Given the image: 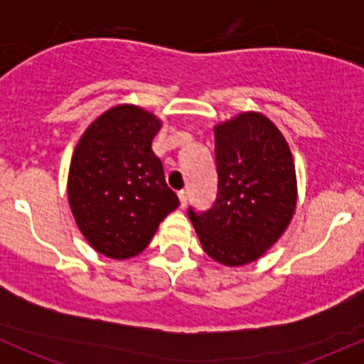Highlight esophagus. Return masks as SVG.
Here are the masks:
<instances>
[{"mask_svg": "<svg viewBox=\"0 0 364 364\" xmlns=\"http://www.w3.org/2000/svg\"><path fill=\"white\" fill-rule=\"evenodd\" d=\"M178 196H179V203H181V208H186V204H188V192H186V190H181Z\"/></svg>", "mask_w": 364, "mask_h": 364, "instance_id": "obj_1", "label": "esophagus"}]
</instances>
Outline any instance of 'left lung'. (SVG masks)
I'll list each match as a JSON object with an SVG mask.
<instances>
[{
  "label": "left lung",
  "instance_id": "left-lung-1",
  "mask_svg": "<svg viewBox=\"0 0 364 364\" xmlns=\"http://www.w3.org/2000/svg\"><path fill=\"white\" fill-rule=\"evenodd\" d=\"M218 193L211 209L188 216L204 252L225 266L262 257L296 209V168L273 121L243 112L215 127Z\"/></svg>",
  "mask_w": 364,
  "mask_h": 364
}]
</instances>
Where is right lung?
<instances>
[{
    "label": "right lung",
    "instance_id": "obj_1",
    "mask_svg": "<svg viewBox=\"0 0 364 364\" xmlns=\"http://www.w3.org/2000/svg\"><path fill=\"white\" fill-rule=\"evenodd\" d=\"M161 123L135 105H117L80 137L68 174V203L87 243L111 259H130L179 205L151 142Z\"/></svg>",
    "mask_w": 364,
    "mask_h": 364
}]
</instances>
